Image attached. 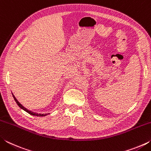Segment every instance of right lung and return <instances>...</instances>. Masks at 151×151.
Segmentation results:
<instances>
[{"mask_svg":"<svg viewBox=\"0 0 151 151\" xmlns=\"http://www.w3.org/2000/svg\"><path fill=\"white\" fill-rule=\"evenodd\" d=\"M12 96H13V97H14V101H16V103H17V104L18 105H19V106L20 107V108H21L22 109H23L24 111H25L26 112H27L28 113H29L30 114H32V115H34V116H46V115H47V114H38V113H36V112H32V111H29V110L28 109H27L26 108H25V107H24L21 104H20L19 101H17V99L15 98L14 97V96L13 95V94H12Z\"/></svg>","mask_w":151,"mask_h":151,"instance_id":"1","label":"right lung"}]
</instances>
